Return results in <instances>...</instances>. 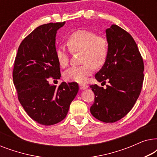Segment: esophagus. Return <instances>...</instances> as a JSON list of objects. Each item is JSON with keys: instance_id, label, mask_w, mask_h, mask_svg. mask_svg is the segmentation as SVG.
<instances>
[{"instance_id": "1", "label": "esophagus", "mask_w": 157, "mask_h": 157, "mask_svg": "<svg viewBox=\"0 0 157 157\" xmlns=\"http://www.w3.org/2000/svg\"><path fill=\"white\" fill-rule=\"evenodd\" d=\"M80 89H88V87H89V86L87 84H80Z\"/></svg>"}]
</instances>
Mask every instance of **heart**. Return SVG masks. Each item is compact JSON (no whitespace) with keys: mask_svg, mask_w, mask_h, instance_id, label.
<instances>
[{"mask_svg":"<svg viewBox=\"0 0 157 157\" xmlns=\"http://www.w3.org/2000/svg\"><path fill=\"white\" fill-rule=\"evenodd\" d=\"M68 48L73 52L82 51L83 65L74 66L64 74L67 81L84 83L92 74L94 68L101 67L108 55V43L105 38L89 30H78L70 34L67 38ZM56 56L61 67L65 68L69 63L68 51L63 46H59L56 51Z\"/></svg>","mask_w":157,"mask_h":157,"instance_id":"1","label":"heart"}]
</instances>
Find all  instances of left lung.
I'll use <instances>...</instances> for the list:
<instances>
[{"label":"left lung","mask_w":157,"mask_h":157,"mask_svg":"<svg viewBox=\"0 0 157 157\" xmlns=\"http://www.w3.org/2000/svg\"><path fill=\"white\" fill-rule=\"evenodd\" d=\"M108 55L95 75L106 89L91 85L95 98L90 111L96 119L113 123L133 108L141 93L144 81V61L134 38L128 32L113 24L106 30Z\"/></svg>","instance_id":"8db88e82"}]
</instances>
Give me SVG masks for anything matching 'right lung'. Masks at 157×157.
<instances>
[{
    "label": "right lung",
    "instance_id": "obj_1",
    "mask_svg": "<svg viewBox=\"0 0 157 157\" xmlns=\"http://www.w3.org/2000/svg\"><path fill=\"white\" fill-rule=\"evenodd\" d=\"M64 24L50 23L36 28L21 42L15 59L13 79L19 101L32 119L45 126L65 119L78 91L77 83L62 82L56 87L47 79L61 77L56 36Z\"/></svg>",
    "mask_w": 157,
    "mask_h": 157
}]
</instances>
